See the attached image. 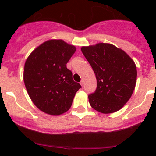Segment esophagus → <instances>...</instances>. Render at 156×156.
<instances>
[{
	"label": "esophagus",
	"instance_id": "obj_1",
	"mask_svg": "<svg viewBox=\"0 0 156 156\" xmlns=\"http://www.w3.org/2000/svg\"><path fill=\"white\" fill-rule=\"evenodd\" d=\"M80 85L82 86V87H83V86H84V83H83V80H81V81L80 82Z\"/></svg>",
	"mask_w": 156,
	"mask_h": 156
}]
</instances>
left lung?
<instances>
[{
  "mask_svg": "<svg viewBox=\"0 0 156 156\" xmlns=\"http://www.w3.org/2000/svg\"><path fill=\"white\" fill-rule=\"evenodd\" d=\"M97 79L95 92L89 95L94 110L110 114L124 106L136 87L137 70L132 58L122 50L108 43L82 47Z\"/></svg>",
  "mask_w": 156,
  "mask_h": 156,
  "instance_id": "obj_1",
  "label": "left lung"
}]
</instances>
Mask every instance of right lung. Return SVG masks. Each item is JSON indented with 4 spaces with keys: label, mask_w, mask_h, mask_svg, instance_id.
<instances>
[{
    "label": "right lung",
    "mask_w": 156,
    "mask_h": 156,
    "mask_svg": "<svg viewBox=\"0 0 156 156\" xmlns=\"http://www.w3.org/2000/svg\"><path fill=\"white\" fill-rule=\"evenodd\" d=\"M76 51L62 39H51L37 47L25 63L23 80L28 95L39 110L58 116L67 112L81 88L73 79L67 63Z\"/></svg>",
    "instance_id": "obj_1"
}]
</instances>
